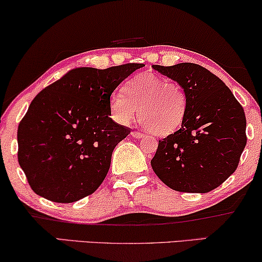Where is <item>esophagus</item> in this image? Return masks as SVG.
<instances>
[{
    "mask_svg": "<svg viewBox=\"0 0 262 262\" xmlns=\"http://www.w3.org/2000/svg\"><path fill=\"white\" fill-rule=\"evenodd\" d=\"M131 136H132V137H134V138H137V139H141V138L144 137L143 134H141V132H137V131L131 132Z\"/></svg>",
    "mask_w": 262,
    "mask_h": 262,
    "instance_id": "34e87169",
    "label": "esophagus"
}]
</instances>
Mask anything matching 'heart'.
Segmentation results:
<instances>
[{"instance_id":"heart-1","label":"heart","mask_w":262,"mask_h":262,"mask_svg":"<svg viewBox=\"0 0 262 262\" xmlns=\"http://www.w3.org/2000/svg\"><path fill=\"white\" fill-rule=\"evenodd\" d=\"M124 93L111 97V112L118 123L130 124L137 117L148 131L168 136L178 130L188 111L183 88L166 78L139 73L126 81Z\"/></svg>"}]
</instances>
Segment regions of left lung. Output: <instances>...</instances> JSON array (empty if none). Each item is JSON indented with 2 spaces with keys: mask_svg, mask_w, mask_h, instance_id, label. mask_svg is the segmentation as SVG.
I'll list each match as a JSON object with an SVG mask.
<instances>
[{
  "mask_svg": "<svg viewBox=\"0 0 262 262\" xmlns=\"http://www.w3.org/2000/svg\"><path fill=\"white\" fill-rule=\"evenodd\" d=\"M183 88L188 111L181 128L159 141L150 164L177 191L205 193L236 171L247 144L246 114L225 83L200 64H152Z\"/></svg>",
  "mask_w": 262,
  "mask_h": 262,
  "instance_id": "1",
  "label": "left lung"
}]
</instances>
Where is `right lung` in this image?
Instances as JSON below:
<instances>
[{
    "instance_id": "right-lung-1",
    "label": "right lung",
    "mask_w": 262,
    "mask_h": 262,
    "mask_svg": "<svg viewBox=\"0 0 262 262\" xmlns=\"http://www.w3.org/2000/svg\"><path fill=\"white\" fill-rule=\"evenodd\" d=\"M143 63L71 70L33 98L18 127V161L37 195L71 203L106 178L130 128L112 120L111 95Z\"/></svg>"
}]
</instances>
